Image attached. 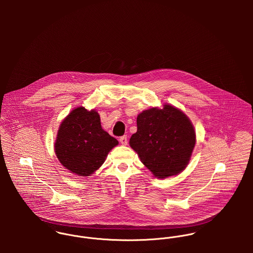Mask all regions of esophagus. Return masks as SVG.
<instances>
[{
    "instance_id": "obj_1",
    "label": "esophagus",
    "mask_w": 253,
    "mask_h": 253,
    "mask_svg": "<svg viewBox=\"0 0 253 253\" xmlns=\"http://www.w3.org/2000/svg\"><path fill=\"white\" fill-rule=\"evenodd\" d=\"M120 142H121V144L124 145V146L127 145V137H126V135H124V136L120 137Z\"/></svg>"
}]
</instances>
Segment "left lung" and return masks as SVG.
I'll list each match as a JSON object with an SVG mask.
<instances>
[{
  "label": "left lung",
  "instance_id": "8db88e82",
  "mask_svg": "<svg viewBox=\"0 0 253 253\" xmlns=\"http://www.w3.org/2000/svg\"><path fill=\"white\" fill-rule=\"evenodd\" d=\"M137 131L129 139L141 163L164 179L177 175L188 166L196 144L191 120L170 104L152 107L137 116Z\"/></svg>",
  "mask_w": 253,
  "mask_h": 253
}]
</instances>
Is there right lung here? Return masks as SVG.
I'll use <instances>...</instances> for the list:
<instances>
[{
	"label": "right lung",
	"mask_w": 253,
	"mask_h": 253,
	"mask_svg": "<svg viewBox=\"0 0 253 253\" xmlns=\"http://www.w3.org/2000/svg\"><path fill=\"white\" fill-rule=\"evenodd\" d=\"M118 140L105 131L94 110L80 106L61 122L54 152L60 164L79 176H90L105 162Z\"/></svg>",
	"instance_id": "obj_1"
}]
</instances>
